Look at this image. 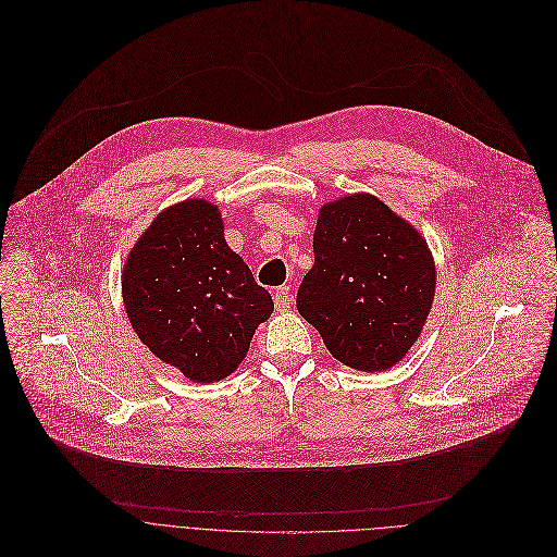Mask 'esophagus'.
Segmentation results:
<instances>
[{"label": "esophagus", "mask_w": 557, "mask_h": 557, "mask_svg": "<svg viewBox=\"0 0 557 557\" xmlns=\"http://www.w3.org/2000/svg\"><path fill=\"white\" fill-rule=\"evenodd\" d=\"M274 305H276V309L278 311H283V309H287L289 305H292V294H289V287H276V292H274Z\"/></svg>", "instance_id": "34e87169"}]
</instances>
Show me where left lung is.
Masks as SVG:
<instances>
[{
  "instance_id": "1",
  "label": "left lung",
  "mask_w": 557,
  "mask_h": 557,
  "mask_svg": "<svg viewBox=\"0 0 557 557\" xmlns=\"http://www.w3.org/2000/svg\"><path fill=\"white\" fill-rule=\"evenodd\" d=\"M436 272L425 239L373 195L320 208L313 268L296 307L338 362L375 373L395 367L419 338Z\"/></svg>"
}]
</instances>
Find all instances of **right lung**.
<instances>
[{
	"label": "right lung",
	"instance_id": "add662e5",
	"mask_svg": "<svg viewBox=\"0 0 557 557\" xmlns=\"http://www.w3.org/2000/svg\"><path fill=\"white\" fill-rule=\"evenodd\" d=\"M123 300L143 345L201 384L231 375L274 311L206 199L180 201L153 219L127 257Z\"/></svg>",
	"mask_w": 557,
	"mask_h": 557
}]
</instances>
